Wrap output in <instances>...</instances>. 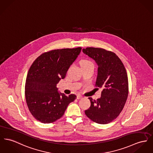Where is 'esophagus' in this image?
I'll use <instances>...</instances> for the list:
<instances>
[{
	"mask_svg": "<svg viewBox=\"0 0 153 153\" xmlns=\"http://www.w3.org/2000/svg\"><path fill=\"white\" fill-rule=\"evenodd\" d=\"M82 97H82V96H81V95H79V94H78V95H77V96H76V99H78V100H79V99H82Z\"/></svg>",
	"mask_w": 153,
	"mask_h": 153,
	"instance_id": "34e87169",
	"label": "esophagus"
}]
</instances>
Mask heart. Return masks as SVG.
<instances>
[{"label":"heart","mask_w":153,"mask_h":153,"mask_svg":"<svg viewBox=\"0 0 153 153\" xmlns=\"http://www.w3.org/2000/svg\"><path fill=\"white\" fill-rule=\"evenodd\" d=\"M89 64H93L92 61L88 60H83L81 61V65H89Z\"/></svg>","instance_id":"1"}]
</instances>
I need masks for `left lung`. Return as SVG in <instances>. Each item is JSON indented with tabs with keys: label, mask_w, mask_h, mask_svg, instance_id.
<instances>
[{
	"label": "left lung",
	"mask_w": 153,
	"mask_h": 153,
	"mask_svg": "<svg viewBox=\"0 0 153 153\" xmlns=\"http://www.w3.org/2000/svg\"><path fill=\"white\" fill-rule=\"evenodd\" d=\"M82 51L97 64L96 86L103 88L100 99L95 100L89 97L91 105L85 113L93 122L108 123L117 118L126 102L127 72L120 59L112 51L97 48H86Z\"/></svg>",
	"instance_id": "1"
}]
</instances>
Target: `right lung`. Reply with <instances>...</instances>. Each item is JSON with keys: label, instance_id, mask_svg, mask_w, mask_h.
Instances as JSON below:
<instances>
[{"label": "right lung", "instance_id": "right-lung-1", "mask_svg": "<svg viewBox=\"0 0 153 153\" xmlns=\"http://www.w3.org/2000/svg\"><path fill=\"white\" fill-rule=\"evenodd\" d=\"M81 49L79 47L45 52L31 65L25 82V96L28 109L36 120L43 123L56 121L76 98L74 94L67 96L59 93L56 85L65 78Z\"/></svg>", "mask_w": 153, "mask_h": 153}]
</instances>
